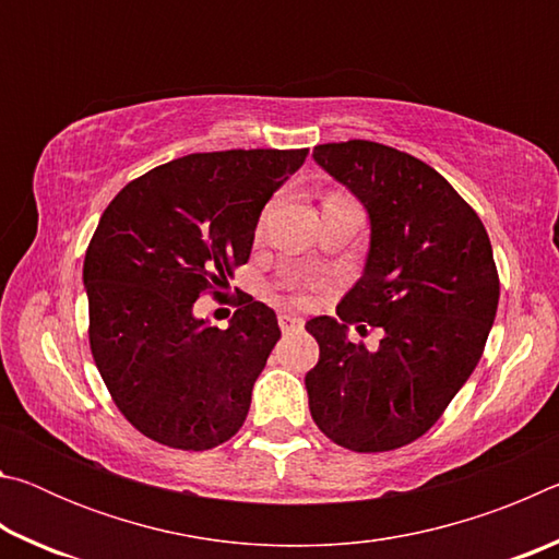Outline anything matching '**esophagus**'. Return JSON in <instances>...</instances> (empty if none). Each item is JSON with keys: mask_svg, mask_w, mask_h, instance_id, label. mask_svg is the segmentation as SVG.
<instances>
[{"mask_svg": "<svg viewBox=\"0 0 559 559\" xmlns=\"http://www.w3.org/2000/svg\"><path fill=\"white\" fill-rule=\"evenodd\" d=\"M278 328L281 333H293V330L302 328V320L293 313H278Z\"/></svg>", "mask_w": 559, "mask_h": 559, "instance_id": "34e87169", "label": "esophagus"}]
</instances>
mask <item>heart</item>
I'll return each mask as SVG.
<instances>
[{
    "label": "heart",
    "mask_w": 559,
    "mask_h": 559,
    "mask_svg": "<svg viewBox=\"0 0 559 559\" xmlns=\"http://www.w3.org/2000/svg\"><path fill=\"white\" fill-rule=\"evenodd\" d=\"M343 197H345V194H340V192H333V194H328V197H325V200H343Z\"/></svg>",
    "instance_id": "obj_1"
}]
</instances>
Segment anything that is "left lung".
<instances>
[{"label": "left lung", "instance_id": "8db88e82", "mask_svg": "<svg viewBox=\"0 0 559 559\" xmlns=\"http://www.w3.org/2000/svg\"><path fill=\"white\" fill-rule=\"evenodd\" d=\"M313 157L367 206L372 236L340 323L306 325L320 347L310 416L337 447L392 451L424 437L476 370L500 296L493 249L476 210L419 157L372 140ZM345 324L380 326L381 347L347 341Z\"/></svg>", "mask_w": 559, "mask_h": 559}]
</instances>
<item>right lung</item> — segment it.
Listing matches in <instances>:
<instances>
[{"mask_svg":"<svg viewBox=\"0 0 559 559\" xmlns=\"http://www.w3.org/2000/svg\"><path fill=\"white\" fill-rule=\"evenodd\" d=\"M300 150L194 153L132 179L103 212L83 261L88 343L120 414L169 449L229 441L281 330L246 293L226 330L192 316L251 257L271 194Z\"/></svg>","mask_w":559,"mask_h":559,"instance_id":"1","label":"right lung"}]
</instances>
